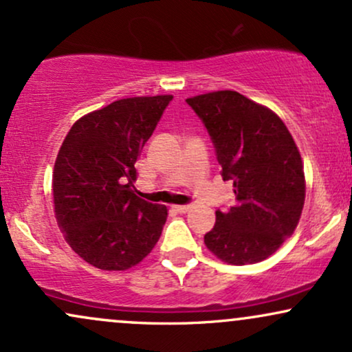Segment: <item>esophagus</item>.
I'll return each instance as SVG.
<instances>
[{
    "label": "esophagus",
    "instance_id": "obj_1",
    "mask_svg": "<svg viewBox=\"0 0 352 352\" xmlns=\"http://www.w3.org/2000/svg\"><path fill=\"white\" fill-rule=\"evenodd\" d=\"M177 210V212L179 213H187L190 208H192V205H175V207H173Z\"/></svg>",
    "mask_w": 352,
    "mask_h": 352
}]
</instances>
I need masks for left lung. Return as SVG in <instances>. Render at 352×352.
<instances>
[{
  "label": "left lung",
  "instance_id": "8db88e82",
  "mask_svg": "<svg viewBox=\"0 0 352 352\" xmlns=\"http://www.w3.org/2000/svg\"><path fill=\"white\" fill-rule=\"evenodd\" d=\"M207 129L236 201L218 208L205 245L230 265L263 261L293 235L305 205V170L292 134L274 112L240 92L185 100Z\"/></svg>",
  "mask_w": 352,
  "mask_h": 352
}]
</instances>
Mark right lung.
Masks as SVG:
<instances>
[{
  "label": "right lung",
  "mask_w": 352,
  "mask_h": 352,
  "mask_svg": "<svg viewBox=\"0 0 352 352\" xmlns=\"http://www.w3.org/2000/svg\"><path fill=\"white\" fill-rule=\"evenodd\" d=\"M172 96L129 98L80 117L52 173L54 212L71 248L107 272L132 268L162 235L167 207L134 193L135 162Z\"/></svg>",
  "instance_id": "add662e5"
}]
</instances>
